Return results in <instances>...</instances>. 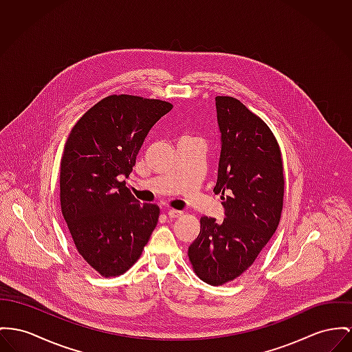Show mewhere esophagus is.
<instances>
[{"instance_id":"obj_1","label":"esophagus","mask_w":352,"mask_h":352,"mask_svg":"<svg viewBox=\"0 0 352 352\" xmlns=\"http://www.w3.org/2000/svg\"><path fill=\"white\" fill-rule=\"evenodd\" d=\"M168 213V216L170 217V219H176V217H179V216H182V211H177V210H169V211H166Z\"/></svg>"}]
</instances>
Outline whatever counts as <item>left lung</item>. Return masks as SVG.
Wrapping results in <instances>:
<instances>
[{
  "label": "left lung",
  "instance_id": "8db88e82",
  "mask_svg": "<svg viewBox=\"0 0 352 352\" xmlns=\"http://www.w3.org/2000/svg\"><path fill=\"white\" fill-rule=\"evenodd\" d=\"M220 157L214 193L224 219L200 217L188 256L201 280L220 285L240 276L275 234L283 210L280 148L267 124L244 104L217 96Z\"/></svg>",
  "mask_w": 352,
  "mask_h": 352
}]
</instances>
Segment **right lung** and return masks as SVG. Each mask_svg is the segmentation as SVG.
I'll return each mask as SVG.
<instances>
[{"instance_id":"add662e5","label":"right lung","mask_w":352,"mask_h":352,"mask_svg":"<svg viewBox=\"0 0 352 352\" xmlns=\"http://www.w3.org/2000/svg\"><path fill=\"white\" fill-rule=\"evenodd\" d=\"M172 109L162 100L113 94L73 126L60 172L61 211L78 254L100 275L118 276L138 258L160 210L120 182L128 177L151 128Z\"/></svg>"}]
</instances>
